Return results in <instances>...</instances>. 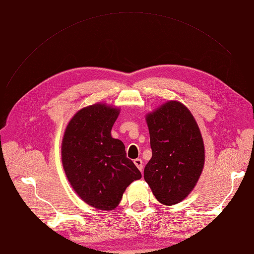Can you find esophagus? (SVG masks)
Returning a JSON list of instances; mask_svg holds the SVG:
<instances>
[{"mask_svg":"<svg viewBox=\"0 0 254 254\" xmlns=\"http://www.w3.org/2000/svg\"><path fill=\"white\" fill-rule=\"evenodd\" d=\"M133 163L135 164V166L139 168V170L142 172L143 171V161L141 159H135L133 161Z\"/></svg>","mask_w":254,"mask_h":254,"instance_id":"esophagus-1","label":"esophagus"}]
</instances>
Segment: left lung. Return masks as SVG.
<instances>
[{
  "label": "left lung",
  "instance_id": "8db88e82",
  "mask_svg": "<svg viewBox=\"0 0 254 254\" xmlns=\"http://www.w3.org/2000/svg\"><path fill=\"white\" fill-rule=\"evenodd\" d=\"M152 157L144 179L157 200L173 205L188 197L204 165V145L197 123L183 104L170 101L146 115Z\"/></svg>",
  "mask_w": 254,
  "mask_h": 254
}]
</instances>
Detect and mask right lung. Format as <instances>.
I'll return each mask as SVG.
<instances>
[{
	"label": "right lung",
	"mask_w": 254,
	"mask_h": 254,
	"mask_svg": "<svg viewBox=\"0 0 254 254\" xmlns=\"http://www.w3.org/2000/svg\"><path fill=\"white\" fill-rule=\"evenodd\" d=\"M119 114V108L106 104L84 107L68 122L61 144L68 182L84 202L98 210L115 209L129 184L142 177L126 157L124 143L111 136Z\"/></svg>",
	"instance_id": "add662e5"
}]
</instances>
